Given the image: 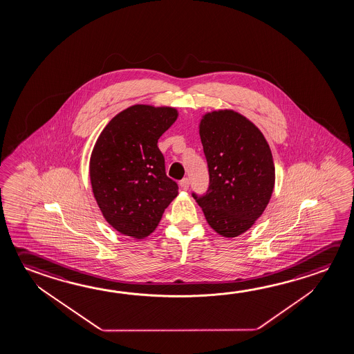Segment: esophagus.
Masks as SVG:
<instances>
[{"label": "esophagus", "mask_w": 354, "mask_h": 354, "mask_svg": "<svg viewBox=\"0 0 354 354\" xmlns=\"http://www.w3.org/2000/svg\"><path fill=\"white\" fill-rule=\"evenodd\" d=\"M180 187L183 189V190H187L189 189V185H190V180L187 179V178H184L183 180H180Z\"/></svg>", "instance_id": "esophagus-1"}]
</instances>
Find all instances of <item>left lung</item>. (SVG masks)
I'll list each match as a JSON object with an SVG mask.
<instances>
[{
  "instance_id": "1",
  "label": "left lung",
  "mask_w": 354,
  "mask_h": 354,
  "mask_svg": "<svg viewBox=\"0 0 354 354\" xmlns=\"http://www.w3.org/2000/svg\"><path fill=\"white\" fill-rule=\"evenodd\" d=\"M200 137L209 168V189L192 192L209 226L236 237L267 207L275 181L272 151L261 131L234 111L203 116Z\"/></svg>"
}]
</instances>
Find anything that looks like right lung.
Returning a JSON list of instances; mask_svg holds the SVG:
<instances>
[{
    "instance_id": "right-lung-1",
    "label": "right lung",
    "mask_w": 354,
    "mask_h": 354,
    "mask_svg": "<svg viewBox=\"0 0 354 354\" xmlns=\"http://www.w3.org/2000/svg\"><path fill=\"white\" fill-rule=\"evenodd\" d=\"M178 117L171 107L134 104L113 117L90 159L93 196L111 226L122 234L149 236L179 186L165 173L160 138Z\"/></svg>"
}]
</instances>
